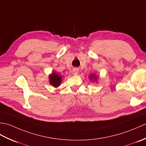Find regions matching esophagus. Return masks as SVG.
<instances>
[{
	"label": "esophagus",
	"instance_id": "esophagus-1",
	"mask_svg": "<svg viewBox=\"0 0 146 146\" xmlns=\"http://www.w3.org/2000/svg\"><path fill=\"white\" fill-rule=\"evenodd\" d=\"M73 74L75 75H76L78 73V68H74V69L73 70Z\"/></svg>",
	"mask_w": 146,
	"mask_h": 146
}]
</instances>
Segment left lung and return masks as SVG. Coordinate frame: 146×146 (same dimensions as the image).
<instances>
[{"label":"left lung","mask_w":146,"mask_h":146,"mask_svg":"<svg viewBox=\"0 0 146 146\" xmlns=\"http://www.w3.org/2000/svg\"><path fill=\"white\" fill-rule=\"evenodd\" d=\"M92 78H95L96 79V78L95 77V75H92V76L90 77V79H92Z\"/></svg>","instance_id":"obj_1"}]
</instances>
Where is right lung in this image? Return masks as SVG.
Instances as JSON below:
<instances>
[{"instance_id": "obj_1", "label": "right lung", "mask_w": 146, "mask_h": 146, "mask_svg": "<svg viewBox=\"0 0 146 146\" xmlns=\"http://www.w3.org/2000/svg\"><path fill=\"white\" fill-rule=\"evenodd\" d=\"M49 82L54 87H57L61 84V77L59 76L57 73H52V75L49 76Z\"/></svg>"}]
</instances>
